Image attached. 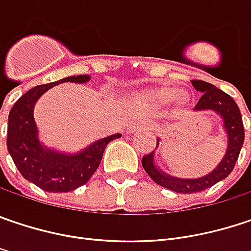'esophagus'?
Returning <instances> with one entry per match:
<instances>
[{"label":"esophagus","mask_w":251,"mask_h":251,"mask_svg":"<svg viewBox=\"0 0 251 251\" xmlns=\"http://www.w3.org/2000/svg\"><path fill=\"white\" fill-rule=\"evenodd\" d=\"M136 125L142 126V127H151V126H152L151 124H149V122H148V121H142V122H138Z\"/></svg>","instance_id":"34e87169"}]
</instances>
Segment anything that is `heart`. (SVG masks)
<instances>
[{
    "mask_svg": "<svg viewBox=\"0 0 251 251\" xmlns=\"http://www.w3.org/2000/svg\"><path fill=\"white\" fill-rule=\"evenodd\" d=\"M138 99H140L145 103L155 105V106H162L169 102H175L177 106H183L187 103L189 96L184 91H177L175 86L169 85H160V86H153L142 91Z\"/></svg>",
    "mask_w": 251,
    "mask_h": 251,
    "instance_id": "1",
    "label": "heart"
}]
</instances>
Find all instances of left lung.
<instances>
[{
  "mask_svg": "<svg viewBox=\"0 0 251 251\" xmlns=\"http://www.w3.org/2000/svg\"><path fill=\"white\" fill-rule=\"evenodd\" d=\"M192 85L195 86L198 92L201 94V98L196 103V106L193 108V112L212 111L220 116L223 122V129L227 136V148L222 160L217 163V166L207 175L201 177H196V179H182V177L170 176L166 172H163L156 165L155 151L149 155L143 156L142 166L145 172L151 176V179L155 183L160 184L169 190H173L176 193L201 192L204 189L212 187L217 182L226 179L231 173V170L239 159V153L244 142L243 119L234 99L209 82L192 81ZM159 142H160V138H157V146H159Z\"/></svg>",
  "mask_w": 251,
  "mask_h": 251,
  "instance_id": "left-lung-1",
  "label": "left lung"
}]
</instances>
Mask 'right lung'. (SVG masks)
Listing matches in <instances>:
<instances>
[{"label":"right lung","mask_w":251,"mask_h":251,"mask_svg":"<svg viewBox=\"0 0 251 251\" xmlns=\"http://www.w3.org/2000/svg\"><path fill=\"white\" fill-rule=\"evenodd\" d=\"M91 75H74L59 81L38 85L25 92L12 106L8 115L7 148L17 169L28 182H32L45 192H72L85 184L100 165L105 148L112 140L121 138L115 133L95 140L79 152H61L48 148L39 139L34 108L37 100L48 89L64 83H86Z\"/></svg>","instance_id":"right-lung-1"}]
</instances>
